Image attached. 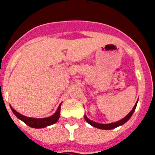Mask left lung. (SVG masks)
<instances>
[{
	"label": "left lung",
	"instance_id": "left-lung-1",
	"mask_svg": "<svg viewBox=\"0 0 155 155\" xmlns=\"http://www.w3.org/2000/svg\"><path fill=\"white\" fill-rule=\"evenodd\" d=\"M137 102H138V100H137ZM137 102H136V104H135V105L134 106V108H133L132 110L130 112V113H129L128 115H127V116H126L124 119H122L121 120H120V121H118V122H115V123H112V124H98V123H95V122L89 120V119L87 118L86 116H84V120H85L86 122H87V123H88L90 125L92 126V127H96V128L102 129V130H112V129H114V128H116V127H120V126L123 125V124H124L125 123H127V122L130 120V118L131 116H132L133 113H134V111H135V109H136V107H137Z\"/></svg>",
	"mask_w": 155,
	"mask_h": 155
}]
</instances>
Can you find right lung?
Returning <instances> with one entry per match:
<instances>
[{"label":"right lung","mask_w":155,"mask_h":155,"mask_svg":"<svg viewBox=\"0 0 155 155\" xmlns=\"http://www.w3.org/2000/svg\"><path fill=\"white\" fill-rule=\"evenodd\" d=\"M61 103L59 105L58 109H57V112L53 115H52L50 117L47 118H42V119H37V118H31V117H27L23 115L20 114L18 113L17 111H15L13 108L11 106L12 111L13 113L16 116V117L23 121L25 124H26L28 127H32V128H44V127H48V126L53 125V124H56L58 121L60 116H61Z\"/></svg>","instance_id":"1"}]
</instances>
